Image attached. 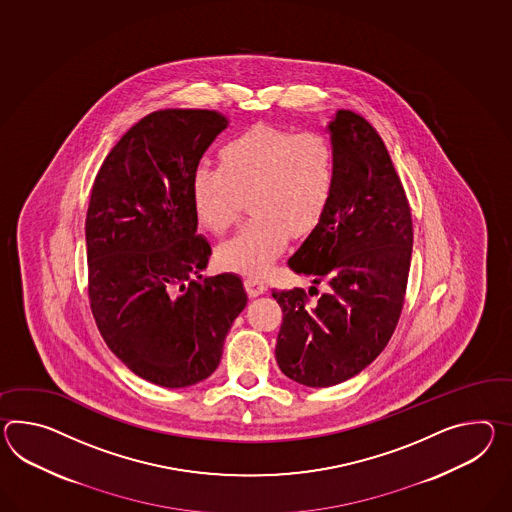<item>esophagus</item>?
I'll return each instance as SVG.
<instances>
[{"label":"esophagus","mask_w":512,"mask_h":512,"mask_svg":"<svg viewBox=\"0 0 512 512\" xmlns=\"http://www.w3.org/2000/svg\"><path fill=\"white\" fill-rule=\"evenodd\" d=\"M246 290H248L251 298H257V296H261V294L266 292V285H264V281L259 279V277H248L246 279Z\"/></svg>","instance_id":"1"}]
</instances>
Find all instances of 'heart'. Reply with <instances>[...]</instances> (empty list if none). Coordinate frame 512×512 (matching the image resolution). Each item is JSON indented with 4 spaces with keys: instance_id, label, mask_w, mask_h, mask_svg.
Returning <instances> with one entry per match:
<instances>
[{
    "instance_id": "heart-1",
    "label": "heart",
    "mask_w": 512,
    "mask_h": 512,
    "mask_svg": "<svg viewBox=\"0 0 512 512\" xmlns=\"http://www.w3.org/2000/svg\"><path fill=\"white\" fill-rule=\"evenodd\" d=\"M222 166H200L192 203L201 224L224 233L251 198L255 216L220 248L225 266L262 274L287 248L288 238L311 233L324 218L337 185V150L320 133L255 125L231 138Z\"/></svg>"
}]
</instances>
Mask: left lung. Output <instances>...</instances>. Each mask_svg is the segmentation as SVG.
I'll return each instance as SVG.
<instances>
[{
  "mask_svg": "<svg viewBox=\"0 0 512 512\" xmlns=\"http://www.w3.org/2000/svg\"><path fill=\"white\" fill-rule=\"evenodd\" d=\"M337 150V185L324 218L288 266L324 282L274 290L283 309L275 359L305 387H333L362 372L392 337L411 268V207L385 142L359 114L327 125Z\"/></svg>",
  "mask_w": 512,
  "mask_h": 512,
  "instance_id": "1",
  "label": "left lung"
}]
</instances>
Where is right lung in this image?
Wrapping results in <instances>:
<instances>
[{"instance_id":"1","label":"right lung","mask_w":512,"mask_h":512,"mask_svg":"<svg viewBox=\"0 0 512 512\" xmlns=\"http://www.w3.org/2000/svg\"><path fill=\"white\" fill-rule=\"evenodd\" d=\"M229 120L205 109L144 116L118 140L88 203V298L105 344L138 377L196 385L218 368L248 294L237 274L205 277L192 177Z\"/></svg>"}]
</instances>
